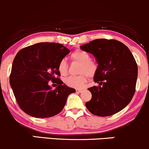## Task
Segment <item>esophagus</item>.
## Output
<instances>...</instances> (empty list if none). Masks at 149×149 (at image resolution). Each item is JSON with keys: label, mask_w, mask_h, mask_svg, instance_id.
Here are the masks:
<instances>
[{"label": "esophagus", "mask_w": 149, "mask_h": 149, "mask_svg": "<svg viewBox=\"0 0 149 149\" xmlns=\"http://www.w3.org/2000/svg\"><path fill=\"white\" fill-rule=\"evenodd\" d=\"M83 91L81 89H76V92H78V93H82V92Z\"/></svg>", "instance_id": "34e87169"}]
</instances>
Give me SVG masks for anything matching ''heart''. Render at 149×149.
<instances>
[{"instance_id": "1", "label": "heart", "mask_w": 149, "mask_h": 149, "mask_svg": "<svg viewBox=\"0 0 149 149\" xmlns=\"http://www.w3.org/2000/svg\"><path fill=\"white\" fill-rule=\"evenodd\" d=\"M73 61L80 63L79 73L77 76H69L65 78V82L71 88H81L84 86L87 81V76L92 78L95 75L97 70V65L95 62L91 61V56L87 52L83 50H76L71 55ZM58 69L61 75H66L68 71V65L65 59H62L58 64Z\"/></svg>"}]
</instances>
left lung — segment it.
Here are the masks:
<instances>
[{
  "label": "left lung",
  "mask_w": 149,
  "mask_h": 149,
  "mask_svg": "<svg viewBox=\"0 0 149 149\" xmlns=\"http://www.w3.org/2000/svg\"><path fill=\"white\" fill-rule=\"evenodd\" d=\"M80 49L93 54L98 64L93 80L99 86L88 88L92 97L86 107L100 117L120 111L131 101L136 86L137 65L129 49L118 40L102 38Z\"/></svg>",
  "instance_id": "left-lung-1"
}]
</instances>
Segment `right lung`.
Wrapping results in <instances>:
<instances>
[{
  "label": "right lung",
  "instance_id": "1",
  "mask_svg": "<svg viewBox=\"0 0 149 149\" xmlns=\"http://www.w3.org/2000/svg\"><path fill=\"white\" fill-rule=\"evenodd\" d=\"M70 50L55 42H40L22 49L13 61L9 83L20 108L38 118H50L63 110L69 94V87L56 76H61L58 64ZM52 81L58 84L54 90Z\"/></svg>",
  "mask_w": 149,
  "mask_h": 149
}]
</instances>
